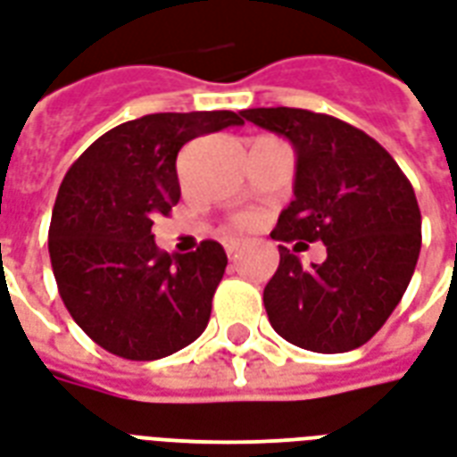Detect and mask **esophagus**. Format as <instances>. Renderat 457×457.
I'll list each match as a JSON object with an SVG mask.
<instances>
[{
    "instance_id": "34e87169",
    "label": "esophagus",
    "mask_w": 457,
    "mask_h": 457,
    "mask_svg": "<svg viewBox=\"0 0 457 457\" xmlns=\"http://www.w3.org/2000/svg\"><path fill=\"white\" fill-rule=\"evenodd\" d=\"M222 245H225V252H228V256H237L239 246H242V239H239V237H228V239H225V242H222Z\"/></svg>"
}]
</instances>
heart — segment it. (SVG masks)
I'll list each match as a JSON object with an SVG mask.
<instances>
[{"label": "heart", "mask_w": 457, "mask_h": 457, "mask_svg": "<svg viewBox=\"0 0 457 457\" xmlns=\"http://www.w3.org/2000/svg\"><path fill=\"white\" fill-rule=\"evenodd\" d=\"M237 225H242V228H245V225H249V218H245V215H242V218H237Z\"/></svg>", "instance_id": "obj_1"}]
</instances>
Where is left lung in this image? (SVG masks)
<instances>
[{
  "instance_id": "1",
  "label": "left lung",
  "mask_w": 457,
  "mask_h": 457,
  "mask_svg": "<svg viewBox=\"0 0 457 457\" xmlns=\"http://www.w3.org/2000/svg\"><path fill=\"white\" fill-rule=\"evenodd\" d=\"M246 120L295 147V198L273 239L322 242L310 269L288 246L263 288L276 332L300 349L341 353L363 346L404 295L419 249L421 212L397 162L370 135L305 108H246Z\"/></svg>"
}]
</instances>
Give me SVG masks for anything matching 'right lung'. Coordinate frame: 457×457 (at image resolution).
Masks as SVG:
<instances>
[{
	"instance_id": "right-lung-1",
	"label": "right lung",
	"mask_w": 457,
	"mask_h": 457,
	"mask_svg": "<svg viewBox=\"0 0 457 457\" xmlns=\"http://www.w3.org/2000/svg\"><path fill=\"white\" fill-rule=\"evenodd\" d=\"M242 123L235 111L135 118L94 140L62 179L50 263L72 320L108 353L157 361L208 327L225 249L205 239L195 252L167 254L154 245L152 225L181 198L179 150Z\"/></svg>"
}]
</instances>
